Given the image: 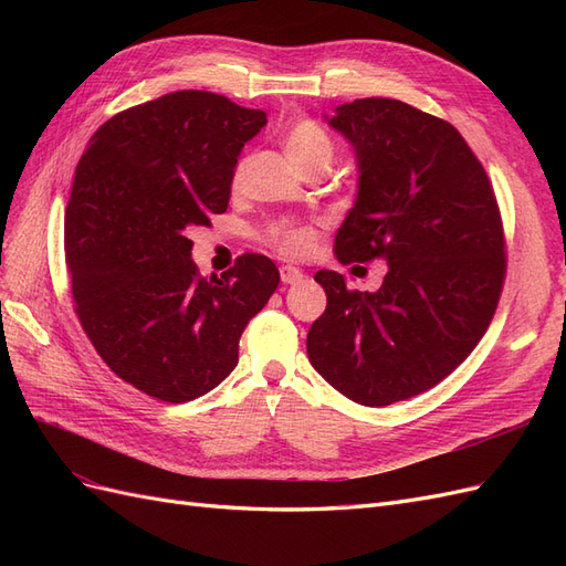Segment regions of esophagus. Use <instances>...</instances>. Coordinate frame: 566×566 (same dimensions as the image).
Instances as JSON below:
<instances>
[{"label": "esophagus", "mask_w": 566, "mask_h": 566, "mask_svg": "<svg viewBox=\"0 0 566 566\" xmlns=\"http://www.w3.org/2000/svg\"><path fill=\"white\" fill-rule=\"evenodd\" d=\"M302 279H304V273H302L297 266H290V264L281 266V281H283L285 285H295V283H300Z\"/></svg>", "instance_id": "1"}]
</instances>
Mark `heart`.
<instances>
[{"mask_svg":"<svg viewBox=\"0 0 566 566\" xmlns=\"http://www.w3.org/2000/svg\"><path fill=\"white\" fill-rule=\"evenodd\" d=\"M283 148L287 160L293 163L300 172H304L306 167L314 165H328L333 163V139L328 136L318 123L314 119H297V123L290 125L283 134ZM241 177V169L235 172V181ZM269 235L276 241L285 252H306L312 248L314 235L310 229H295V227H285L276 224L269 229Z\"/></svg>","mask_w":566,"mask_h":566,"instance_id":"b5f03b06","label":"heart"}]
</instances>
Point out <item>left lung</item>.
Here are the masks:
<instances>
[{"label":"left lung","mask_w":566,"mask_h":566,"mask_svg":"<svg viewBox=\"0 0 566 566\" xmlns=\"http://www.w3.org/2000/svg\"><path fill=\"white\" fill-rule=\"evenodd\" d=\"M325 119L358 169L335 233L337 262L382 256L387 273L375 293H361L337 271H318L328 306L306 354L347 399L389 406L439 385L486 333L505 276L499 205L447 119L394 98H356Z\"/></svg>","instance_id":"1"}]
</instances>
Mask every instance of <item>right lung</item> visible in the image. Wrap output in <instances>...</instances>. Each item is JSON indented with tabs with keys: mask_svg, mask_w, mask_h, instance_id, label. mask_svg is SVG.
I'll use <instances>...</instances> for the list:
<instances>
[{
	"mask_svg": "<svg viewBox=\"0 0 566 566\" xmlns=\"http://www.w3.org/2000/svg\"><path fill=\"white\" fill-rule=\"evenodd\" d=\"M264 111L184 90L101 125L65 208L75 312L108 368L169 403L229 378L238 339L281 283L264 254L200 276L188 229L229 208L243 146Z\"/></svg>",
	"mask_w": 566,
	"mask_h": 566,
	"instance_id": "right-lung-1",
	"label": "right lung"
}]
</instances>
